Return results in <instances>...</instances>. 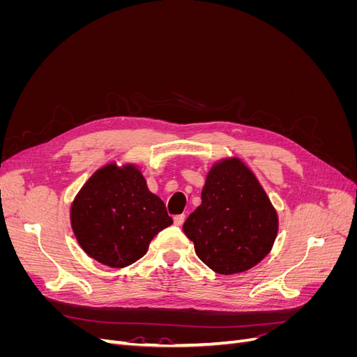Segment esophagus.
Listing matches in <instances>:
<instances>
[{
    "label": "esophagus",
    "instance_id": "esophagus-1",
    "mask_svg": "<svg viewBox=\"0 0 357 357\" xmlns=\"http://www.w3.org/2000/svg\"><path fill=\"white\" fill-rule=\"evenodd\" d=\"M185 220H186V214H177V215H174V223L177 226H181L183 223H185Z\"/></svg>",
    "mask_w": 357,
    "mask_h": 357
}]
</instances>
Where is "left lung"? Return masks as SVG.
Returning a JSON list of instances; mask_svg holds the SVG:
<instances>
[{"label": "left lung", "instance_id": "1", "mask_svg": "<svg viewBox=\"0 0 357 357\" xmlns=\"http://www.w3.org/2000/svg\"><path fill=\"white\" fill-rule=\"evenodd\" d=\"M201 198L183 225L201 261L225 275L261 262L275 241L278 220L253 172L240 159L222 160L208 172Z\"/></svg>", "mask_w": 357, "mask_h": 357}]
</instances>
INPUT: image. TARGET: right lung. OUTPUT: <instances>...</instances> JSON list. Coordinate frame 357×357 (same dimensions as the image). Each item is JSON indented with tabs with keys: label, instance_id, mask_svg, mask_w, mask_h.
I'll return each instance as SVG.
<instances>
[{
	"label": "right lung",
	"instance_id": "obj_1",
	"mask_svg": "<svg viewBox=\"0 0 357 357\" xmlns=\"http://www.w3.org/2000/svg\"><path fill=\"white\" fill-rule=\"evenodd\" d=\"M171 223L165 204L149 192L132 165L96 171L71 207V226L80 247L112 268L137 262L153 236Z\"/></svg>",
	"mask_w": 357,
	"mask_h": 357
}]
</instances>
